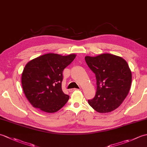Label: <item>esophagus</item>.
Returning a JSON list of instances; mask_svg holds the SVG:
<instances>
[{"instance_id": "34e87169", "label": "esophagus", "mask_w": 147, "mask_h": 147, "mask_svg": "<svg viewBox=\"0 0 147 147\" xmlns=\"http://www.w3.org/2000/svg\"><path fill=\"white\" fill-rule=\"evenodd\" d=\"M78 90V89H76V88H73V89H69V91L70 92H73L75 91V90Z\"/></svg>"}]
</instances>
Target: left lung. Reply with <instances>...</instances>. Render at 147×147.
Masks as SVG:
<instances>
[{
    "instance_id": "8db88e82",
    "label": "left lung",
    "mask_w": 147,
    "mask_h": 147,
    "mask_svg": "<svg viewBox=\"0 0 147 147\" xmlns=\"http://www.w3.org/2000/svg\"><path fill=\"white\" fill-rule=\"evenodd\" d=\"M85 61L96 80V94L88 100L89 105L100 113L113 111L123 103L131 88L132 74L127 62L110 54L86 56Z\"/></svg>"
}]
</instances>
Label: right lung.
Returning <instances> with one entry per match:
<instances>
[{"label": "right lung", "instance_id": "add662e5", "mask_svg": "<svg viewBox=\"0 0 147 147\" xmlns=\"http://www.w3.org/2000/svg\"><path fill=\"white\" fill-rule=\"evenodd\" d=\"M75 57L76 54L62 56L50 53L28 62L22 73L21 83L33 107L53 113L66 104L69 96L62 92V72Z\"/></svg>", "mask_w": 147, "mask_h": 147}]
</instances>
